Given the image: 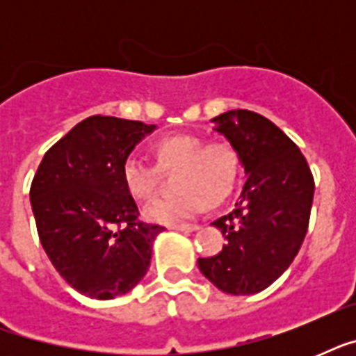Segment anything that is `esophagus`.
Returning a JSON list of instances; mask_svg holds the SVG:
<instances>
[{
    "instance_id": "34e87169",
    "label": "esophagus",
    "mask_w": 356,
    "mask_h": 356,
    "mask_svg": "<svg viewBox=\"0 0 356 356\" xmlns=\"http://www.w3.org/2000/svg\"><path fill=\"white\" fill-rule=\"evenodd\" d=\"M170 229L179 231V233H194V231L200 229V225H197V223H181V225H172Z\"/></svg>"
}]
</instances>
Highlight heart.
Masks as SVG:
<instances>
[{"label": "heart", "mask_w": 356, "mask_h": 356, "mask_svg": "<svg viewBox=\"0 0 356 356\" xmlns=\"http://www.w3.org/2000/svg\"><path fill=\"white\" fill-rule=\"evenodd\" d=\"M159 168L138 155H129L122 164V181L136 200H149L155 194L162 172L177 170V195L155 200L144 207L149 222L173 225L195 218L209 203H222L236 186L240 156L227 140L205 144L197 134H170L155 144Z\"/></svg>", "instance_id": "heart-1"}]
</instances>
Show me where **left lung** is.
Here are the masks:
<instances>
[{
    "mask_svg": "<svg viewBox=\"0 0 356 356\" xmlns=\"http://www.w3.org/2000/svg\"><path fill=\"white\" fill-rule=\"evenodd\" d=\"M211 122L234 145L248 179L234 211L212 222L227 243L197 266L218 290L249 296L270 286L296 259L309 227L314 179L298 145L264 116L238 108Z\"/></svg>",
    "mask_w": 356,
    "mask_h": 356,
    "instance_id": "8db88e82",
    "label": "left lung"
}]
</instances>
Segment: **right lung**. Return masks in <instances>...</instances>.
Listing matches in <instances>:
<instances>
[{
	"label": "right lung",
	"mask_w": 356,
	"mask_h": 356,
	"mask_svg": "<svg viewBox=\"0 0 356 356\" xmlns=\"http://www.w3.org/2000/svg\"><path fill=\"white\" fill-rule=\"evenodd\" d=\"M156 125L90 116L51 145L31 184L42 248L64 281L92 299L131 292L164 227L138 222L122 164Z\"/></svg>",
	"instance_id": "obj_1"
}]
</instances>
